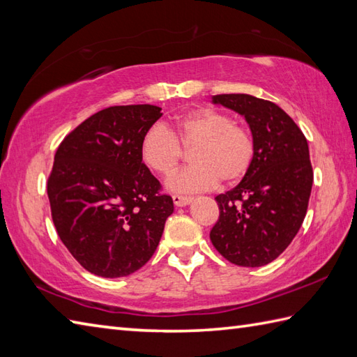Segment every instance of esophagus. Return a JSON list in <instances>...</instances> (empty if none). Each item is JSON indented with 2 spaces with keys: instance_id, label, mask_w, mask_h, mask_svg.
<instances>
[{
  "instance_id": "34e87169",
  "label": "esophagus",
  "mask_w": 357,
  "mask_h": 357,
  "mask_svg": "<svg viewBox=\"0 0 357 357\" xmlns=\"http://www.w3.org/2000/svg\"><path fill=\"white\" fill-rule=\"evenodd\" d=\"M193 201L192 196H183V195H173V204L176 207H185Z\"/></svg>"
}]
</instances>
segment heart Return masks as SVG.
I'll return each mask as SVG.
<instances>
[{
	"mask_svg": "<svg viewBox=\"0 0 357 357\" xmlns=\"http://www.w3.org/2000/svg\"><path fill=\"white\" fill-rule=\"evenodd\" d=\"M183 147L192 151L195 165L174 173L167 188L174 193H195L213 188L219 179L233 184L248 172L255 142L245 128L215 109H198L173 119L169 128L153 124L142 135L139 153L151 172L169 176L176 169Z\"/></svg>",
	"mask_w": 357,
	"mask_h": 357,
	"instance_id": "heart-1",
	"label": "heart"
}]
</instances>
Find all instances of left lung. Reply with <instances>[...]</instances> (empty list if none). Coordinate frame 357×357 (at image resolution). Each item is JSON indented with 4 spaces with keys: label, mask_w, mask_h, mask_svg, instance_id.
Listing matches in <instances>:
<instances>
[{
    "label": "left lung",
    "mask_w": 357,
    "mask_h": 357,
    "mask_svg": "<svg viewBox=\"0 0 357 357\" xmlns=\"http://www.w3.org/2000/svg\"><path fill=\"white\" fill-rule=\"evenodd\" d=\"M244 116L255 158L233 190L218 195L219 219L211 244L227 261L262 267L284 252L307 215L313 185L308 142L301 128L271 101L245 93L211 96Z\"/></svg>",
    "instance_id": "left-lung-1"
}]
</instances>
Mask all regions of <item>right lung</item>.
I'll return each instance as SVG.
<instances>
[{
  "label": "right lung",
  "instance_id": "add662e5",
  "mask_svg": "<svg viewBox=\"0 0 357 357\" xmlns=\"http://www.w3.org/2000/svg\"><path fill=\"white\" fill-rule=\"evenodd\" d=\"M150 104L115 105L87 118L58 147L47 195L58 236L101 278L139 270L161 241L173 199L142 162V135L162 116Z\"/></svg>",
  "mask_w": 357,
  "mask_h": 357
}]
</instances>
